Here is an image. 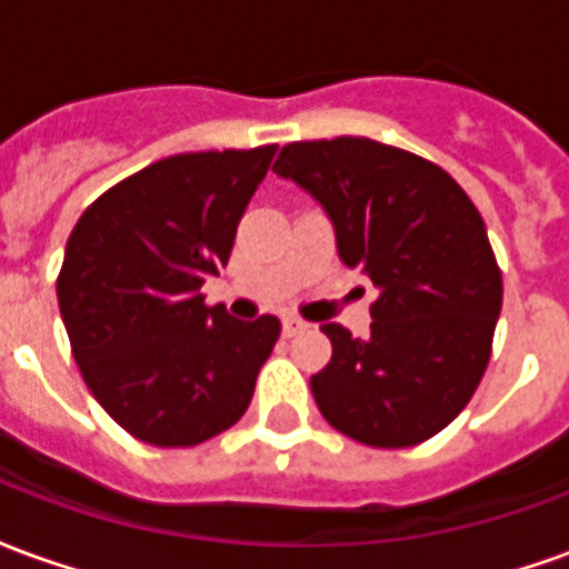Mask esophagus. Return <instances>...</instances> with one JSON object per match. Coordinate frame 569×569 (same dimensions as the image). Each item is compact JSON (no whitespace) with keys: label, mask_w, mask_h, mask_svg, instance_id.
<instances>
[{"label":"esophagus","mask_w":569,"mask_h":569,"mask_svg":"<svg viewBox=\"0 0 569 569\" xmlns=\"http://www.w3.org/2000/svg\"><path fill=\"white\" fill-rule=\"evenodd\" d=\"M308 329V322L298 320V317H283V335L286 338H292V335L305 332Z\"/></svg>","instance_id":"1"}]
</instances>
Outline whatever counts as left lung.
Returning a JSON list of instances; mask_svg holds the SVG:
<instances>
[{
	"instance_id": "1",
	"label": "left lung",
	"mask_w": 569,
	"mask_h": 569,
	"mask_svg": "<svg viewBox=\"0 0 569 569\" xmlns=\"http://www.w3.org/2000/svg\"><path fill=\"white\" fill-rule=\"evenodd\" d=\"M273 173L320 200L341 261L381 289L366 341L322 322V418L371 448L432 439L476 393L502 308L481 212L439 163L366 137L289 142Z\"/></svg>"
}]
</instances>
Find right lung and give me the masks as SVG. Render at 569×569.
<instances>
[{"instance_id": "1", "label": "right lung", "mask_w": 569, "mask_h": 569, "mask_svg": "<svg viewBox=\"0 0 569 569\" xmlns=\"http://www.w3.org/2000/svg\"><path fill=\"white\" fill-rule=\"evenodd\" d=\"M277 146L188 151L93 200L67 240L57 301L81 378L133 439L191 448L234 427L280 338L264 313L207 308Z\"/></svg>"}]
</instances>
